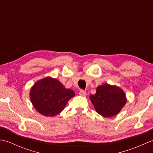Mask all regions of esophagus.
Segmentation results:
<instances>
[{"mask_svg": "<svg viewBox=\"0 0 153 153\" xmlns=\"http://www.w3.org/2000/svg\"><path fill=\"white\" fill-rule=\"evenodd\" d=\"M79 94L81 96H83V97H85L87 95L86 92L85 91H83V90H81L79 92Z\"/></svg>", "mask_w": 153, "mask_h": 153, "instance_id": "1", "label": "esophagus"}]
</instances>
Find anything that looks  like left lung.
Wrapping results in <instances>:
<instances>
[{"mask_svg": "<svg viewBox=\"0 0 153 153\" xmlns=\"http://www.w3.org/2000/svg\"><path fill=\"white\" fill-rule=\"evenodd\" d=\"M90 99L97 112L106 118L117 114L126 102L123 90L108 84L97 87L96 93L91 95Z\"/></svg>", "mask_w": 153, "mask_h": 153, "instance_id": "obj_1", "label": "left lung"}]
</instances>
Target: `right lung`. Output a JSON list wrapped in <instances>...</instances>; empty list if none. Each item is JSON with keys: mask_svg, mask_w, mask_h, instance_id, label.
<instances>
[{"mask_svg": "<svg viewBox=\"0 0 153 153\" xmlns=\"http://www.w3.org/2000/svg\"><path fill=\"white\" fill-rule=\"evenodd\" d=\"M75 96L73 90L66 89L59 81L46 77L35 83L30 91L33 106L41 114L54 116L62 111L68 100Z\"/></svg>", "mask_w": 153, "mask_h": 153, "instance_id": "obj_1", "label": "right lung"}]
</instances>
